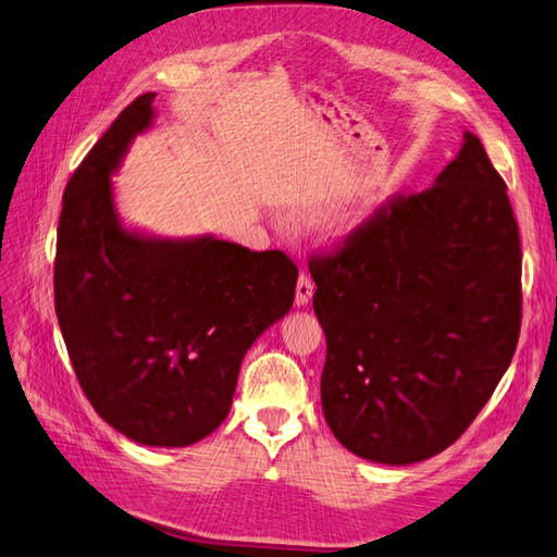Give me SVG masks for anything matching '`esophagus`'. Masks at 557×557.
Returning <instances> with one entry per match:
<instances>
[{
  "label": "esophagus",
  "mask_w": 557,
  "mask_h": 557,
  "mask_svg": "<svg viewBox=\"0 0 557 557\" xmlns=\"http://www.w3.org/2000/svg\"><path fill=\"white\" fill-rule=\"evenodd\" d=\"M312 292H315V284H312V280H310L308 275L298 277V282H296V296H294L296 306H298V308L308 306L310 298H312Z\"/></svg>",
  "instance_id": "obj_1"
}]
</instances>
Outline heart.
<instances>
[{
  "mask_svg": "<svg viewBox=\"0 0 557 557\" xmlns=\"http://www.w3.org/2000/svg\"><path fill=\"white\" fill-rule=\"evenodd\" d=\"M352 225H355V219H350V221L346 223V227H344V231H350V227H352Z\"/></svg>",
  "mask_w": 557,
  "mask_h": 557,
  "instance_id": "obj_1",
  "label": "heart"
}]
</instances>
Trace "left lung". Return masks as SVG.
Returning a JSON list of instances; mask_svg holds the SVG:
<instances>
[{
  "label": "left lung",
  "instance_id": "obj_1",
  "mask_svg": "<svg viewBox=\"0 0 557 557\" xmlns=\"http://www.w3.org/2000/svg\"><path fill=\"white\" fill-rule=\"evenodd\" d=\"M326 336L322 411L360 459L447 449L487 405L522 318V251L506 183L475 134L433 188L397 197L310 261Z\"/></svg>",
  "mask_w": 557,
  "mask_h": 557
}]
</instances>
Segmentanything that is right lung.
I'll list each match as a JSON object with an SVG mask.
<instances>
[{
  "label": "right lung",
  "instance_id": "right-lung-1",
  "mask_svg": "<svg viewBox=\"0 0 557 557\" xmlns=\"http://www.w3.org/2000/svg\"><path fill=\"white\" fill-rule=\"evenodd\" d=\"M152 101L122 110L67 183L55 315L98 417L138 445L188 447L227 417L242 360L289 312L298 270L282 251L122 223L112 176L152 126Z\"/></svg>",
  "mask_w": 557,
  "mask_h": 557
}]
</instances>
